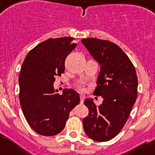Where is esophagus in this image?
Returning <instances> with one entry per match:
<instances>
[{"instance_id": "34e87169", "label": "esophagus", "mask_w": 155, "mask_h": 155, "mask_svg": "<svg viewBox=\"0 0 155 155\" xmlns=\"http://www.w3.org/2000/svg\"><path fill=\"white\" fill-rule=\"evenodd\" d=\"M80 98H81V103H83V102H84V98H85V96H84L83 94H81L80 95Z\"/></svg>"}]
</instances>
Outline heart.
<instances>
[{
    "label": "heart",
    "mask_w": 155,
    "mask_h": 155,
    "mask_svg": "<svg viewBox=\"0 0 155 155\" xmlns=\"http://www.w3.org/2000/svg\"><path fill=\"white\" fill-rule=\"evenodd\" d=\"M78 87L79 89H83V84H81V83H79V84H78Z\"/></svg>",
    "instance_id": "b5f03b06"
}]
</instances>
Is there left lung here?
Segmentation results:
<instances>
[{"mask_svg": "<svg viewBox=\"0 0 155 155\" xmlns=\"http://www.w3.org/2000/svg\"><path fill=\"white\" fill-rule=\"evenodd\" d=\"M81 42L101 67L93 94L103 98L99 106L93 98L84 100L89 113L82 120L83 127L93 140L108 141L120 132L136 102V70L127 54L113 42L96 38L82 39Z\"/></svg>", "mask_w": 155, "mask_h": 155, "instance_id": "1", "label": "left lung"}]
</instances>
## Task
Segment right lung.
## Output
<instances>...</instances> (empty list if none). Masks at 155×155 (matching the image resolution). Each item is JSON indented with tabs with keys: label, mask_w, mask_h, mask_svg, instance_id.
Here are the masks:
<instances>
[{
	"label": "right lung",
	"mask_w": 155,
	"mask_h": 155,
	"mask_svg": "<svg viewBox=\"0 0 155 155\" xmlns=\"http://www.w3.org/2000/svg\"><path fill=\"white\" fill-rule=\"evenodd\" d=\"M73 38L49 39L27 54L18 78L19 100L28 124L37 134L54 136L64 130L69 113L80 103L73 89L60 94L54 88L56 76L65 70L64 62L76 47Z\"/></svg>",
	"instance_id": "add662e5"
}]
</instances>
